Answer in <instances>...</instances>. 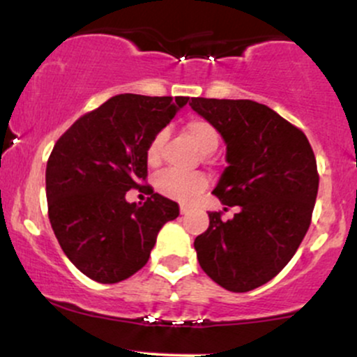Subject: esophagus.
Returning <instances> with one entry per match:
<instances>
[{"label": "esophagus", "mask_w": 357, "mask_h": 357, "mask_svg": "<svg viewBox=\"0 0 357 357\" xmlns=\"http://www.w3.org/2000/svg\"><path fill=\"white\" fill-rule=\"evenodd\" d=\"M179 211H181V215H188V213H190V210H188V206H186V205H181V206H179Z\"/></svg>", "instance_id": "34e87169"}]
</instances>
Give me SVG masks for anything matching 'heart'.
<instances>
[{
	"instance_id": "b5f03b06",
	"label": "heart",
	"mask_w": 357,
	"mask_h": 357,
	"mask_svg": "<svg viewBox=\"0 0 357 357\" xmlns=\"http://www.w3.org/2000/svg\"><path fill=\"white\" fill-rule=\"evenodd\" d=\"M185 132L203 154H210V152H213L218 147V132L208 120H190L185 125ZM164 137H166L164 132H158V134L152 137L151 142H149L146 158L151 166H155L160 160ZM206 185H208V179L202 172L185 174V172L166 171L159 174V178L155 179V186H158L160 193L169 198L181 199V202H190V199L198 197L199 193L205 191Z\"/></svg>"
}]
</instances>
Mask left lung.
Here are the masks:
<instances>
[{
    "label": "left lung",
    "instance_id": "left-lung-1",
    "mask_svg": "<svg viewBox=\"0 0 357 357\" xmlns=\"http://www.w3.org/2000/svg\"><path fill=\"white\" fill-rule=\"evenodd\" d=\"M190 107L225 140L229 166L213 195L238 208L230 220L208 213V229L195 238L198 262L222 288L250 291L288 264L310 227L315 154L307 135L266 105L191 98Z\"/></svg>",
    "mask_w": 357,
    "mask_h": 357
}]
</instances>
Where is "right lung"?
Instances as JSON below:
<instances>
[{"label":"right lung","instance_id":"obj_1","mask_svg":"<svg viewBox=\"0 0 357 357\" xmlns=\"http://www.w3.org/2000/svg\"><path fill=\"white\" fill-rule=\"evenodd\" d=\"M188 96L116 95L74 121L45 169L49 220L69 261L98 283L127 280L149 261L160 227L178 203L151 191L144 205L128 190L146 188V151Z\"/></svg>","mask_w":357,"mask_h":357}]
</instances>
